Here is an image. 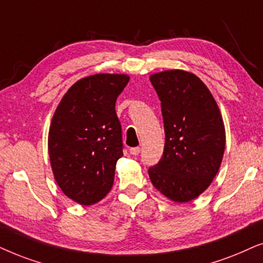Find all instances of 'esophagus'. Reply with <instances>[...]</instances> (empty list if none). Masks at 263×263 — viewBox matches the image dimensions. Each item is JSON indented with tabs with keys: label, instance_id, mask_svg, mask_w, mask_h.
Masks as SVG:
<instances>
[{
	"label": "esophagus",
	"instance_id": "obj_1",
	"mask_svg": "<svg viewBox=\"0 0 263 263\" xmlns=\"http://www.w3.org/2000/svg\"><path fill=\"white\" fill-rule=\"evenodd\" d=\"M141 153V148H139V146H136V148H131L129 149V154H131V155H138V154Z\"/></svg>",
	"mask_w": 263,
	"mask_h": 263
}]
</instances>
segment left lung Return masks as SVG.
Segmentation results:
<instances>
[{"instance_id":"1","label":"left lung","mask_w":263,"mask_h":263,"mask_svg":"<svg viewBox=\"0 0 263 263\" xmlns=\"http://www.w3.org/2000/svg\"><path fill=\"white\" fill-rule=\"evenodd\" d=\"M161 101L164 149L148 173L171 201L190 202L212 184L221 164L226 135L218 103L191 72L170 69L150 76Z\"/></svg>"}]
</instances>
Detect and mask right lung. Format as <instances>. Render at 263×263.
Here are the masks:
<instances>
[{"label":"right lung","instance_id":"obj_1","mask_svg":"<svg viewBox=\"0 0 263 263\" xmlns=\"http://www.w3.org/2000/svg\"><path fill=\"white\" fill-rule=\"evenodd\" d=\"M127 74L99 73L79 79L62 97L51 119L48 152L62 192L82 205L100 202L114 183L122 154L115 102Z\"/></svg>","mask_w":263,"mask_h":263}]
</instances>
